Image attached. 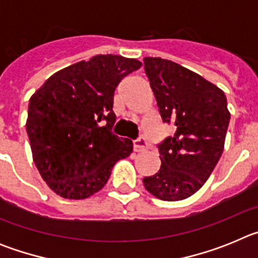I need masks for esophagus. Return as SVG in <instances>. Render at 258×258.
Segmentation results:
<instances>
[{"label":"esophagus","instance_id":"34e87169","mask_svg":"<svg viewBox=\"0 0 258 258\" xmlns=\"http://www.w3.org/2000/svg\"><path fill=\"white\" fill-rule=\"evenodd\" d=\"M133 147L134 151L136 152H142L147 149V140H146L145 137H140V138H137V140L133 141Z\"/></svg>","mask_w":258,"mask_h":258}]
</instances>
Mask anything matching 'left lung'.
Wrapping results in <instances>:
<instances>
[{
  "label": "left lung",
  "mask_w": 258,
  "mask_h": 258,
  "mask_svg": "<svg viewBox=\"0 0 258 258\" xmlns=\"http://www.w3.org/2000/svg\"><path fill=\"white\" fill-rule=\"evenodd\" d=\"M143 63L161 120L175 131L157 143L160 169L143 184L157 199H186L206 183L222 155L230 122L226 95L172 60L149 56Z\"/></svg>",
  "instance_id": "8db88e82"
}]
</instances>
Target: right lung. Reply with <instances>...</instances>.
<instances>
[{
    "mask_svg": "<svg viewBox=\"0 0 258 258\" xmlns=\"http://www.w3.org/2000/svg\"><path fill=\"white\" fill-rule=\"evenodd\" d=\"M141 66L121 55H95L54 74L29 99L26 126L33 161L61 198L98 192L113 165L133 151L131 140L112 133L113 94Z\"/></svg>",
    "mask_w": 258,
    "mask_h": 258,
    "instance_id": "add662e5",
    "label": "right lung"
}]
</instances>
